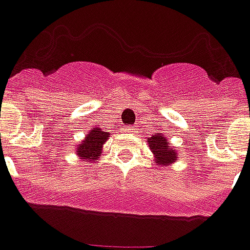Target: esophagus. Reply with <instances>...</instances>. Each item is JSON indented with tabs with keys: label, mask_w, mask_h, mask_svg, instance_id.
I'll return each mask as SVG.
<instances>
[{
	"label": "esophagus",
	"mask_w": 250,
	"mask_h": 250,
	"mask_svg": "<svg viewBox=\"0 0 250 250\" xmlns=\"http://www.w3.org/2000/svg\"><path fill=\"white\" fill-rule=\"evenodd\" d=\"M137 128H135V127H134V125H125V128H123V131H125V132H128V134H134V132H137Z\"/></svg>",
	"instance_id": "esophagus-1"
}]
</instances>
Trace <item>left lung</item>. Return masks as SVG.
<instances>
[{
    "instance_id": "1",
    "label": "left lung",
    "mask_w": 250,
    "mask_h": 250,
    "mask_svg": "<svg viewBox=\"0 0 250 250\" xmlns=\"http://www.w3.org/2000/svg\"><path fill=\"white\" fill-rule=\"evenodd\" d=\"M147 143L154 157L155 165L169 167L179 160L177 150L170 146V143L167 137H164V134H154L153 137L147 138Z\"/></svg>"
}]
</instances>
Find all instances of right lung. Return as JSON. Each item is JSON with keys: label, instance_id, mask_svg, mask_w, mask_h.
Listing matches in <instances>:
<instances>
[{"label": "right lung", "instance_id": "right-lung-1", "mask_svg": "<svg viewBox=\"0 0 250 250\" xmlns=\"http://www.w3.org/2000/svg\"><path fill=\"white\" fill-rule=\"evenodd\" d=\"M111 137V132L103 131L100 127H93L86 134L83 141L78 143L76 147V154L81 161L95 162L100 158L103 153V146L107 142L108 138Z\"/></svg>", "mask_w": 250, "mask_h": 250}]
</instances>
